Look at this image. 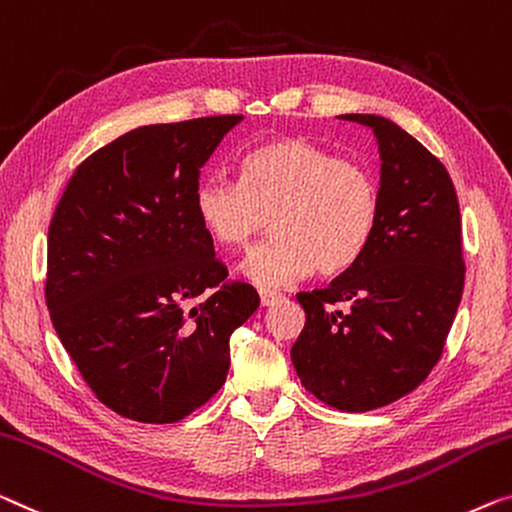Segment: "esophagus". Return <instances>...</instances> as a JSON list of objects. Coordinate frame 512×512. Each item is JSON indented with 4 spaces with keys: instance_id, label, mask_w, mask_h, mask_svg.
<instances>
[{
    "instance_id": "obj_1",
    "label": "esophagus",
    "mask_w": 512,
    "mask_h": 512,
    "mask_svg": "<svg viewBox=\"0 0 512 512\" xmlns=\"http://www.w3.org/2000/svg\"><path fill=\"white\" fill-rule=\"evenodd\" d=\"M259 299H262L264 308H269V305H273V303L282 299V294L280 292H273V289L262 287V289H259Z\"/></svg>"
}]
</instances>
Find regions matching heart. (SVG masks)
<instances>
[{
    "instance_id": "obj_1",
    "label": "heart",
    "mask_w": 512,
    "mask_h": 512,
    "mask_svg": "<svg viewBox=\"0 0 512 512\" xmlns=\"http://www.w3.org/2000/svg\"><path fill=\"white\" fill-rule=\"evenodd\" d=\"M195 213L218 246L241 250L259 234L241 273L255 285L282 287L312 271L338 276L354 266L379 220V186L368 167L335 158L303 137L259 144L241 160V181L223 174L195 190Z\"/></svg>"
}]
</instances>
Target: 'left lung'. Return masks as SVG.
Here are the masks:
<instances>
[{"label":"left lung","instance_id":"obj_1","mask_svg":"<svg viewBox=\"0 0 512 512\" xmlns=\"http://www.w3.org/2000/svg\"><path fill=\"white\" fill-rule=\"evenodd\" d=\"M340 119L377 140L379 220L354 266L296 294L305 326L292 363L329 407L370 411L414 391L439 361L464 287L462 220L446 167L416 137L377 114Z\"/></svg>","mask_w":512,"mask_h":512}]
</instances>
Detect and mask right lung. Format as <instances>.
<instances>
[{
	"label": "right lung",
	"mask_w": 512,
	"mask_h": 512,
	"mask_svg": "<svg viewBox=\"0 0 512 512\" xmlns=\"http://www.w3.org/2000/svg\"><path fill=\"white\" fill-rule=\"evenodd\" d=\"M241 114L151 124L91 154L48 232L52 326L105 407L177 423L230 370V338L259 305L227 282L195 213L200 172Z\"/></svg>",
	"instance_id": "right-lung-1"
}]
</instances>
